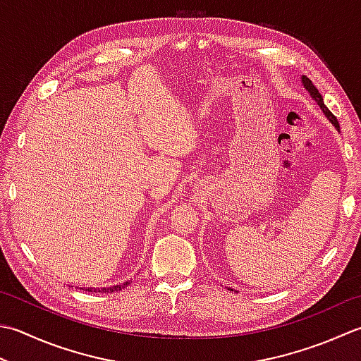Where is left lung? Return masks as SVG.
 Here are the masks:
<instances>
[{
	"label": "left lung",
	"instance_id": "1",
	"mask_svg": "<svg viewBox=\"0 0 361 361\" xmlns=\"http://www.w3.org/2000/svg\"><path fill=\"white\" fill-rule=\"evenodd\" d=\"M302 84H303V87H305L308 92H310V95H312V98L313 100L319 104V108L322 109V112L324 114H326V117L330 120L331 122V125L335 126V128L340 131V123H338V120H336V117L331 114V112L329 111V108L326 104H324V100H322V95L319 94V90H317L316 87H314V84L312 82V80H308L307 76H302Z\"/></svg>",
	"mask_w": 361,
	"mask_h": 361
}]
</instances>
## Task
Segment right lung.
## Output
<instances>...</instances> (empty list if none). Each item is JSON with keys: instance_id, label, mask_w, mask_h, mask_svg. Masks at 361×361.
Masks as SVG:
<instances>
[{"instance_id": "obj_1", "label": "right lung", "mask_w": 361, "mask_h": 361, "mask_svg": "<svg viewBox=\"0 0 361 361\" xmlns=\"http://www.w3.org/2000/svg\"><path fill=\"white\" fill-rule=\"evenodd\" d=\"M126 285H128V281H126V283H123V285H116V286H111V288H102V289H98V291H102V293H114V291H120V289L125 288ZM84 291L97 293V289L95 288H86V289H84Z\"/></svg>"}]
</instances>
